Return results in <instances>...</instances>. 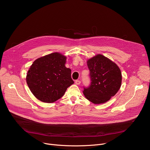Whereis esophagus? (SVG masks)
I'll use <instances>...</instances> for the list:
<instances>
[{"label": "esophagus", "instance_id": "1", "mask_svg": "<svg viewBox=\"0 0 150 150\" xmlns=\"http://www.w3.org/2000/svg\"><path fill=\"white\" fill-rule=\"evenodd\" d=\"M75 83V84H77V85H80V84H81V81H80V80H76Z\"/></svg>", "mask_w": 150, "mask_h": 150}]
</instances>
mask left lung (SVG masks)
Instances as JSON below:
<instances>
[{"instance_id": "left-lung-1", "label": "left lung", "mask_w": 150, "mask_h": 150, "mask_svg": "<svg viewBox=\"0 0 150 150\" xmlns=\"http://www.w3.org/2000/svg\"><path fill=\"white\" fill-rule=\"evenodd\" d=\"M91 83L84 88L85 97L94 104L104 103L120 88L121 71L115 62L98 54L87 61Z\"/></svg>"}]
</instances>
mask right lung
Wrapping results in <instances>:
<instances>
[{"instance_id": "obj_1", "label": "right lung", "mask_w": 150, "mask_h": 150, "mask_svg": "<svg viewBox=\"0 0 150 150\" xmlns=\"http://www.w3.org/2000/svg\"><path fill=\"white\" fill-rule=\"evenodd\" d=\"M66 57L53 53L36 59L27 74L26 81L36 98L45 103H53L61 98L74 83L71 70L65 66Z\"/></svg>"}]
</instances>
